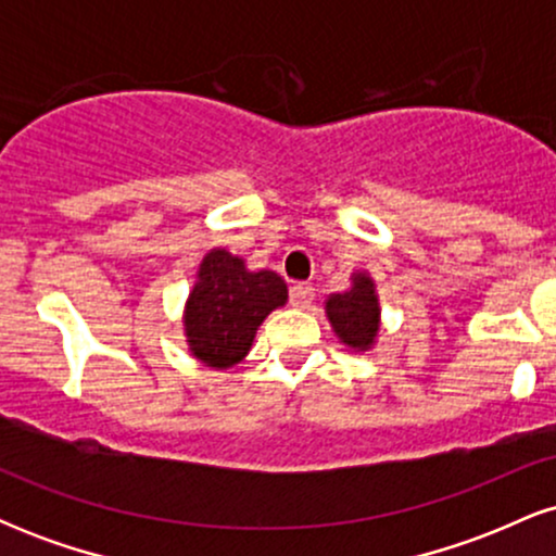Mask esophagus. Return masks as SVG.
<instances>
[{
	"label": "esophagus",
	"mask_w": 556,
	"mask_h": 556,
	"mask_svg": "<svg viewBox=\"0 0 556 556\" xmlns=\"http://www.w3.org/2000/svg\"><path fill=\"white\" fill-rule=\"evenodd\" d=\"M290 303L295 305V308H311L314 305V287L308 282H298L290 287Z\"/></svg>",
	"instance_id": "obj_1"
}]
</instances>
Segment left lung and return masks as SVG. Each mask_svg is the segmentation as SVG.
Wrapping results in <instances>:
<instances>
[{
	"label": "left lung",
	"mask_w": 556,
	"mask_h": 556,
	"mask_svg": "<svg viewBox=\"0 0 556 556\" xmlns=\"http://www.w3.org/2000/svg\"><path fill=\"white\" fill-rule=\"evenodd\" d=\"M327 316L337 337L355 350H368L379 331V298L371 277L355 274L353 287L327 300Z\"/></svg>",
	"instance_id": "8db88e82"
}]
</instances>
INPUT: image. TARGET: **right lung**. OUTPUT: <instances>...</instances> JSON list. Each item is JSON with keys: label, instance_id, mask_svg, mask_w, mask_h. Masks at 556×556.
Listing matches in <instances>:
<instances>
[{"label": "right lung", "instance_id": "right-lung-1", "mask_svg": "<svg viewBox=\"0 0 556 556\" xmlns=\"http://www.w3.org/2000/svg\"><path fill=\"white\" fill-rule=\"evenodd\" d=\"M287 285L274 271H248L242 258L212 251L198 269L185 305L190 353L212 368H229L251 350L256 329L285 305Z\"/></svg>", "mask_w": 556, "mask_h": 556}]
</instances>
